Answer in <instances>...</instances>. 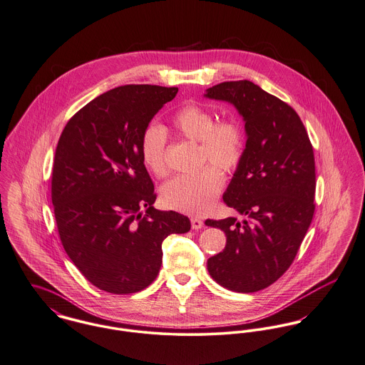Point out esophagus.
<instances>
[{
    "label": "esophagus",
    "mask_w": 365,
    "mask_h": 365,
    "mask_svg": "<svg viewBox=\"0 0 365 365\" xmlns=\"http://www.w3.org/2000/svg\"><path fill=\"white\" fill-rule=\"evenodd\" d=\"M190 222H192V227H193L195 230H198V229H201V227L204 226V222H202L200 218H192Z\"/></svg>",
    "instance_id": "obj_1"
}]
</instances>
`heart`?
Returning a JSON list of instances; mask_svg holds the SVG:
<instances>
[{
  "label": "heart",
  "mask_w": 365,
  "mask_h": 365,
  "mask_svg": "<svg viewBox=\"0 0 365 365\" xmlns=\"http://www.w3.org/2000/svg\"><path fill=\"white\" fill-rule=\"evenodd\" d=\"M173 129L186 139L200 143V158L205 165L196 173L180 175L165 185L163 201L165 205L190 215H202L211 210L224 187V172L240 167L247 136L243 125L233 118L217 120L211 110L186 104L172 115ZM141 160L155 176H168L167 135L163 128L151 125L141 136Z\"/></svg>",
  "instance_id": "heart-1"
}]
</instances>
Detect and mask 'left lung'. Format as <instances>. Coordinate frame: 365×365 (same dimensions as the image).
Here are the masks:
<instances>
[{"label":"left lung","instance_id":"1","mask_svg":"<svg viewBox=\"0 0 365 365\" xmlns=\"http://www.w3.org/2000/svg\"><path fill=\"white\" fill-rule=\"evenodd\" d=\"M205 97L233 104L247 133L245 158L224 195L225 204L245 220L205 221L226 235L224 252L207 268L229 290L258 292L287 271L312 221V144L297 113L250 81L215 84Z\"/></svg>","mask_w":365,"mask_h":365}]
</instances>
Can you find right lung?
I'll return each instance as SVG.
<instances>
[{
    "label": "right lung",
    "mask_w": 365,
    "mask_h": 365,
    "mask_svg": "<svg viewBox=\"0 0 365 365\" xmlns=\"http://www.w3.org/2000/svg\"><path fill=\"white\" fill-rule=\"evenodd\" d=\"M176 93L115 87L75 113L58 140L51 200L59 239L84 278L104 292L145 289L160 272L164 239L190 230L187 217L153 207L157 195L140 154L143 132Z\"/></svg>",
    "instance_id": "obj_1"
}]
</instances>
